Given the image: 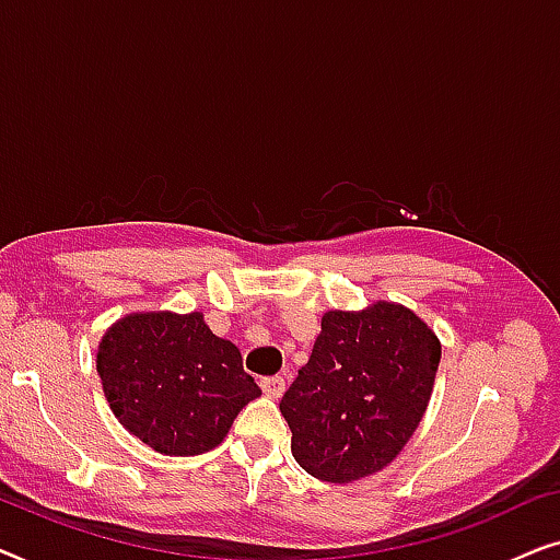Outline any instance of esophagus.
<instances>
[{
	"label": "esophagus",
	"mask_w": 560,
	"mask_h": 560,
	"mask_svg": "<svg viewBox=\"0 0 560 560\" xmlns=\"http://www.w3.org/2000/svg\"><path fill=\"white\" fill-rule=\"evenodd\" d=\"M259 385H262V393L267 397H272V400H278V397L285 393V380L282 377H262Z\"/></svg>",
	"instance_id": "obj_1"
}]
</instances>
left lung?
I'll return each mask as SVG.
<instances>
[{
  "label": "left lung",
  "mask_w": 560,
  "mask_h": 560,
  "mask_svg": "<svg viewBox=\"0 0 560 560\" xmlns=\"http://www.w3.org/2000/svg\"><path fill=\"white\" fill-rule=\"evenodd\" d=\"M439 362V336L400 303L326 311L280 400L295 462L331 485L385 469L423 420Z\"/></svg>",
  "instance_id": "1"
}]
</instances>
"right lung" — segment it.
Here are the masks:
<instances>
[{"mask_svg":"<svg viewBox=\"0 0 560 560\" xmlns=\"http://www.w3.org/2000/svg\"><path fill=\"white\" fill-rule=\"evenodd\" d=\"M96 372L114 418L165 456H198L226 439L262 395L232 341L203 313H129L98 341Z\"/></svg>","mask_w":560,"mask_h":560,"instance_id":"right-lung-1","label":"right lung"}]
</instances>
